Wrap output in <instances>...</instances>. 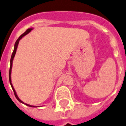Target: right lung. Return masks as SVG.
Returning <instances> with one entry per match:
<instances>
[{"mask_svg": "<svg viewBox=\"0 0 126 126\" xmlns=\"http://www.w3.org/2000/svg\"><path fill=\"white\" fill-rule=\"evenodd\" d=\"M33 29L32 28H30V29H28L26 31H25L23 34H22L21 35H20V37H18V39L17 40H16V41L15 42V46H14V51L13 52V53H12V55H11V67H10V70H9V81H10V84H11V87H12V89H13V90L14 92V94H15V95L16 98L17 99V100H18V101H20V103H24V104H25L26 106H29V107H32V108H37V106H31V105H29V104H27V103H25L23 101H22L21 100H20V99H19V97H18V95H17V94H16V91L15 89H14L13 87V84H12V81H11V71H12V67H13V59H14V57H15V54H16V49H17V47H18V43H19V41H20L22 38H23L24 36H25L26 34H27L29 32H30Z\"/></svg>", "mask_w": 126, "mask_h": 126, "instance_id": "obj_1", "label": "right lung"}]
</instances>
